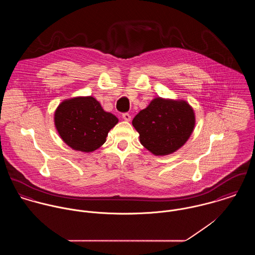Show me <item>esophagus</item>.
I'll return each mask as SVG.
<instances>
[{"label": "esophagus", "mask_w": 255, "mask_h": 255, "mask_svg": "<svg viewBox=\"0 0 255 255\" xmlns=\"http://www.w3.org/2000/svg\"><path fill=\"white\" fill-rule=\"evenodd\" d=\"M123 119L126 122H129L130 121V115L128 113H125V114H123Z\"/></svg>", "instance_id": "34e87169"}]
</instances>
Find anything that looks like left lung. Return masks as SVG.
Wrapping results in <instances>:
<instances>
[{"mask_svg": "<svg viewBox=\"0 0 255 255\" xmlns=\"http://www.w3.org/2000/svg\"><path fill=\"white\" fill-rule=\"evenodd\" d=\"M132 126L149 152L166 156L186 143L195 127V113L183 99L155 97L133 118Z\"/></svg>", "mask_w": 255, "mask_h": 255, "instance_id": "left-lung-1", "label": "left lung"}]
</instances>
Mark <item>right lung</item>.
Masks as SVG:
<instances>
[{"instance_id": "add662e5", "label": "right lung", "mask_w": 255, "mask_h": 255, "mask_svg": "<svg viewBox=\"0 0 255 255\" xmlns=\"http://www.w3.org/2000/svg\"><path fill=\"white\" fill-rule=\"evenodd\" d=\"M119 119L106 112L92 96L62 101L54 113L55 128L62 140L73 150L90 153L106 141Z\"/></svg>"}]
</instances>
